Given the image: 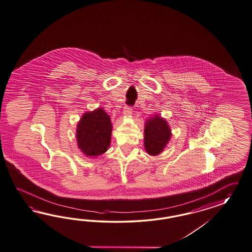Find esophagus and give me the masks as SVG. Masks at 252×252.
Instances as JSON below:
<instances>
[{
    "instance_id": "1",
    "label": "esophagus",
    "mask_w": 252,
    "mask_h": 252,
    "mask_svg": "<svg viewBox=\"0 0 252 252\" xmlns=\"http://www.w3.org/2000/svg\"><path fill=\"white\" fill-rule=\"evenodd\" d=\"M132 113H133V110L131 107H128V106H126L125 109H124V111H123V115L125 117H130V116H132Z\"/></svg>"
}]
</instances>
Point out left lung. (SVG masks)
Masks as SVG:
<instances>
[{"instance_id":"obj_1","label":"left lung","mask_w":252,"mask_h":252,"mask_svg":"<svg viewBox=\"0 0 252 252\" xmlns=\"http://www.w3.org/2000/svg\"><path fill=\"white\" fill-rule=\"evenodd\" d=\"M171 129L166 119L154 115L146 120L144 129V147L150 156H158L163 152L171 137Z\"/></svg>"}]
</instances>
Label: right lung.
<instances>
[{"instance_id":"1","label":"right lung","mask_w":252,"mask_h":252,"mask_svg":"<svg viewBox=\"0 0 252 252\" xmlns=\"http://www.w3.org/2000/svg\"><path fill=\"white\" fill-rule=\"evenodd\" d=\"M112 130L111 118L103 109L84 113L76 129L78 148L86 157L101 156L110 148Z\"/></svg>"}]
</instances>
